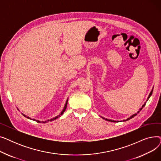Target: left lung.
Instances as JSON below:
<instances>
[{"instance_id":"obj_1","label":"left lung","mask_w":161,"mask_h":161,"mask_svg":"<svg viewBox=\"0 0 161 161\" xmlns=\"http://www.w3.org/2000/svg\"><path fill=\"white\" fill-rule=\"evenodd\" d=\"M153 89H152V90L151 91L150 93H149V96H148V97H147V98L146 102H147V101L149 100V98H150V97L151 96L152 93H153ZM146 102H145V103H144V104H143L142 105V106L139 109V110H138L136 114H134L132 115L130 117L127 118V119H124L123 121L124 122V121H128V120H129L130 119H132V118H133L134 116H136V115L140 112V111H141V110H142V108L145 106V105H146ZM103 117V119H105V120H106V121H110V122H120V121H115V120H112V119H106V118H104V117Z\"/></svg>"}]
</instances>
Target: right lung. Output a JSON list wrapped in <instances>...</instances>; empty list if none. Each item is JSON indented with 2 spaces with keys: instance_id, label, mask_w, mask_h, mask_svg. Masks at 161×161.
<instances>
[{
  "instance_id": "1",
  "label": "right lung",
  "mask_w": 161,
  "mask_h": 161,
  "mask_svg": "<svg viewBox=\"0 0 161 161\" xmlns=\"http://www.w3.org/2000/svg\"><path fill=\"white\" fill-rule=\"evenodd\" d=\"M68 100H69V98H67V100H66V103H65V104H64V108H63V110H62V112H61V113L60 114H59V115H57V116H56V117H53V118H52V119H47V120L44 121H42V123H47V122H49V121H54V120L57 119L58 117H60L61 115H62L63 114V113L65 112L66 109V106H67V104H68ZM21 114H22L23 116H25V117L28 118V119H29L34 120V121H37L38 123H41V121H40L39 120H36V119H31V118L30 117L27 116V115H25V114H23V113H21Z\"/></svg>"
}]
</instances>
